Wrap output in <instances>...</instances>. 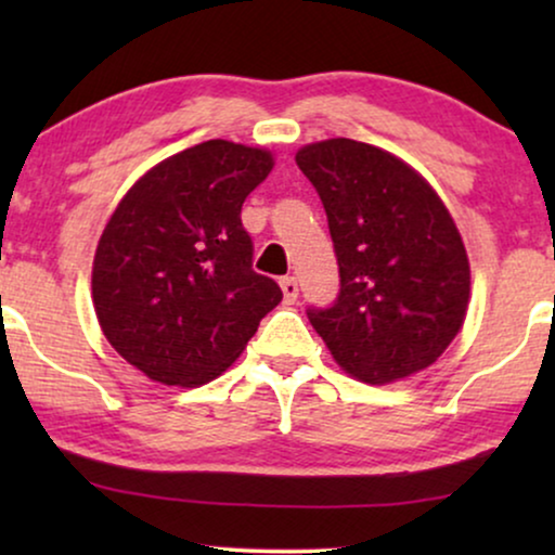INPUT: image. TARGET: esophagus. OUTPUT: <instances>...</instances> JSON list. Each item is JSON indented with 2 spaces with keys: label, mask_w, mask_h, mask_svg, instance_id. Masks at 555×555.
Returning <instances> with one entry per match:
<instances>
[{
  "label": "esophagus",
  "mask_w": 555,
  "mask_h": 555,
  "mask_svg": "<svg viewBox=\"0 0 555 555\" xmlns=\"http://www.w3.org/2000/svg\"><path fill=\"white\" fill-rule=\"evenodd\" d=\"M280 287H283V295H285V302H295L298 300V280L293 275H285L280 280Z\"/></svg>",
  "instance_id": "esophagus-1"
}]
</instances>
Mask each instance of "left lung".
Here are the masks:
<instances>
[{
    "instance_id": "left-lung-1",
    "label": "left lung",
    "mask_w": 555,
    "mask_h": 555,
    "mask_svg": "<svg viewBox=\"0 0 555 555\" xmlns=\"http://www.w3.org/2000/svg\"><path fill=\"white\" fill-rule=\"evenodd\" d=\"M321 196L340 293L308 318L333 359L366 384L435 363L465 323L469 262L435 189L389 151L328 139L295 154Z\"/></svg>"
}]
</instances>
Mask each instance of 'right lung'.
Masks as SVG:
<instances>
[{
    "mask_svg": "<svg viewBox=\"0 0 555 555\" xmlns=\"http://www.w3.org/2000/svg\"><path fill=\"white\" fill-rule=\"evenodd\" d=\"M272 154L204 141L143 173L113 211L93 260V306L108 344L154 382L202 386L245 351L283 300L253 270L242 204Z\"/></svg>",
    "mask_w": 555,
    "mask_h": 555,
    "instance_id": "add662e5",
    "label": "right lung"
}]
</instances>
